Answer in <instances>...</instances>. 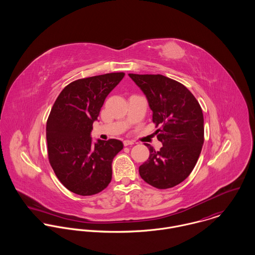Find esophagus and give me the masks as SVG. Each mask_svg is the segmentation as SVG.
Listing matches in <instances>:
<instances>
[{
    "instance_id": "obj_1",
    "label": "esophagus",
    "mask_w": 255,
    "mask_h": 255,
    "mask_svg": "<svg viewBox=\"0 0 255 255\" xmlns=\"http://www.w3.org/2000/svg\"><path fill=\"white\" fill-rule=\"evenodd\" d=\"M132 144H134V142L132 140H125L124 141V145L125 146L132 145Z\"/></svg>"
}]
</instances>
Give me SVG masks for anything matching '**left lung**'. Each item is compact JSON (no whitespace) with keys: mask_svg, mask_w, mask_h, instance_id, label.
I'll return each instance as SVG.
<instances>
[{"mask_svg":"<svg viewBox=\"0 0 255 255\" xmlns=\"http://www.w3.org/2000/svg\"><path fill=\"white\" fill-rule=\"evenodd\" d=\"M143 91L157 138L163 146L149 148L148 160L139 175L150 185L166 189L183 182L192 172L204 142L202 110L193 94L182 83L162 74L128 73Z\"/></svg>","mask_w":255,"mask_h":255,"instance_id":"obj_1","label":"left lung"}]
</instances>
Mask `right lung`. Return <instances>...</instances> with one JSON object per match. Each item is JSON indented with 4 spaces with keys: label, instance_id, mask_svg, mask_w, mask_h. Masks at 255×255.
Here are the masks:
<instances>
[{
    "label": "right lung",
    "instance_id": "obj_1",
    "mask_svg": "<svg viewBox=\"0 0 255 255\" xmlns=\"http://www.w3.org/2000/svg\"><path fill=\"white\" fill-rule=\"evenodd\" d=\"M112 73L81 78L67 85L56 99L47 120L46 137L49 162L69 190L93 195L108 186L112 162L123 149L121 140L98 139L90 132L106 97L124 78Z\"/></svg>",
    "mask_w": 255,
    "mask_h": 255
}]
</instances>
